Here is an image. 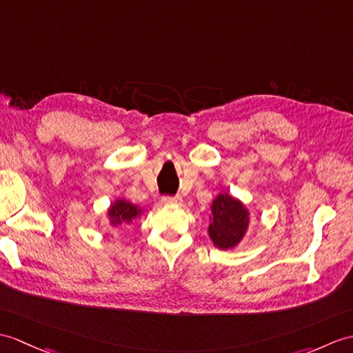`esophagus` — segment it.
Wrapping results in <instances>:
<instances>
[{"mask_svg":"<svg viewBox=\"0 0 353 353\" xmlns=\"http://www.w3.org/2000/svg\"><path fill=\"white\" fill-rule=\"evenodd\" d=\"M162 203H165V204H180V203H182V195H174V196L163 195L162 196Z\"/></svg>","mask_w":353,"mask_h":353,"instance_id":"esophagus-1","label":"esophagus"}]
</instances>
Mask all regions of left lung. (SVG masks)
<instances>
[{"mask_svg":"<svg viewBox=\"0 0 353 353\" xmlns=\"http://www.w3.org/2000/svg\"><path fill=\"white\" fill-rule=\"evenodd\" d=\"M209 237L219 250H232L239 243L250 225V212L230 194H218L212 201Z\"/></svg>","mask_w":353,"mask_h":353,"instance_id":"1","label":"left lung"}]
</instances>
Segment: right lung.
<instances>
[{
	"instance_id": "right-lung-1",
	"label": "right lung",
	"mask_w": 353,
	"mask_h": 353,
	"mask_svg": "<svg viewBox=\"0 0 353 353\" xmlns=\"http://www.w3.org/2000/svg\"><path fill=\"white\" fill-rule=\"evenodd\" d=\"M143 209H139L137 204H132L130 201H126L123 199H117L108 209V218L111 225L117 227L123 224L132 223V219L141 215Z\"/></svg>"
}]
</instances>
